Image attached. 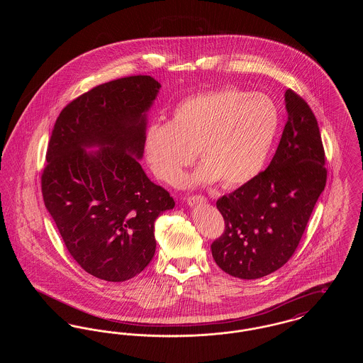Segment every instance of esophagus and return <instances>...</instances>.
Instances as JSON below:
<instances>
[{"mask_svg":"<svg viewBox=\"0 0 363 363\" xmlns=\"http://www.w3.org/2000/svg\"><path fill=\"white\" fill-rule=\"evenodd\" d=\"M201 203H207V197H204L201 194H196V196L188 197V204L190 207H194L196 204H201Z\"/></svg>","mask_w":363,"mask_h":363,"instance_id":"obj_1","label":"esophagus"}]
</instances>
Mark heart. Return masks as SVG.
Masks as SVG:
<instances>
[{
    "label": "heart",
    "instance_id": "obj_1",
    "mask_svg": "<svg viewBox=\"0 0 363 363\" xmlns=\"http://www.w3.org/2000/svg\"><path fill=\"white\" fill-rule=\"evenodd\" d=\"M279 110L261 92L222 88L174 107L170 122H154L144 136L145 159L156 177L174 185L197 156L196 184L222 181L240 188L259 175L274 147Z\"/></svg>",
    "mask_w": 363,
    "mask_h": 363
}]
</instances>
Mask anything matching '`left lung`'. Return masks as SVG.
Returning a JSON list of instances; mask_svg holds the SVG:
<instances>
[{
	"label": "left lung",
	"mask_w": 363,
	"mask_h": 363,
	"mask_svg": "<svg viewBox=\"0 0 363 363\" xmlns=\"http://www.w3.org/2000/svg\"><path fill=\"white\" fill-rule=\"evenodd\" d=\"M284 101L289 118L269 166L216 201L225 227L211 250L231 277L259 279L291 259L327 184L325 152L311 106L293 89Z\"/></svg>",
	"instance_id": "left-lung-1"
}]
</instances>
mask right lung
<instances>
[{
    "instance_id": "obj_1",
    "label": "right lung",
    "mask_w": 363,
    "mask_h": 363,
    "mask_svg": "<svg viewBox=\"0 0 363 363\" xmlns=\"http://www.w3.org/2000/svg\"><path fill=\"white\" fill-rule=\"evenodd\" d=\"M160 84L128 76L80 95L60 113L42 194L70 256L89 275L123 281L155 255L156 218L175 203L140 166L145 113ZM101 146L96 153L86 147Z\"/></svg>"
}]
</instances>
